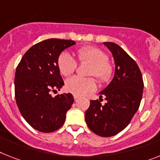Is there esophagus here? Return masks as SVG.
<instances>
[{
  "label": "esophagus",
  "instance_id": "obj_1",
  "mask_svg": "<svg viewBox=\"0 0 160 160\" xmlns=\"http://www.w3.org/2000/svg\"><path fill=\"white\" fill-rule=\"evenodd\" d=\"M73 98H74L75 101H77V100H78L79 99V96H77V95H74V96H73Z\"/></svg>",
  "mask_w": 160,
  "mask_h": 160
}]
</instances>
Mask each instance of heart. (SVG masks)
<instances>
[{
	"label": "heart",
	"mask_w": 160,
	"mask_h": 160,
	"mask_svg": "<svg viewBox=\"0 0 160 160\" xmlns=\"http://www.w3.org/2000/svg\"><path fill=\"white\" fill-rule=\"evenodd\" d=\"M78 61L81 64H91L88 75L94 76L100 82L109 81L113 74V65L108 61L109 57L101 49L95 47H83L77 51ZM59 72L64 76H69L74 72L78 67L76 59L70 54L64 51L58 58ZM96 87L94 79L92 78H82L74 76L68 79L65 83L66 90L77 96L85 94L92 91Z\"/></svg>",
	"instance_id": "obj_1"
}]
</instances>
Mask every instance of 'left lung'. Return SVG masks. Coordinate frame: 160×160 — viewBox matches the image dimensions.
Segmentation results:
<instances>
[{"mask_svg": "<svg viewBox=\"0 0 160 160\" xmlns=\"http://www.w3.org/2000/svg\"><path fill=\"white\" fill-rule=\"evenodd\" d=\"M113 55L115 72L112 81L102 92L107 103L91 101L85 113L88 128L96 135L109 137L126 128L138 110L143 94L144 82L139 67L118 45L104 42Z\"/></svg>", "mask_w": 160, "mask_h": 160, "instance_id": "1", "label": "left lung"}]
</instances>
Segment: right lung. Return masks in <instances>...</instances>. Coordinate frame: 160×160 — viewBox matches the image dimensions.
Returning a JSON list of instances; mask_svg holds the SVG:
<instances>
[{"instance_id": "right-lung-1", "label": "right lung", "mask_w": 160, "mask_h": 160, "mask_svg": "<svg viewBox=\"0 0 160 160\" xmlns=\"http://www.w3.org/2000/svg\"><path fill=\"white\" fill-rule=\"evenodd\" d=\"M74 41L51 38L38 42L23 55L14 77L17 105L28 123L42 132H52L64 123L66 113L73 103L70 93L52 97L51 92L64 85L58 58Z\"/></svg>"}]
</instances>
